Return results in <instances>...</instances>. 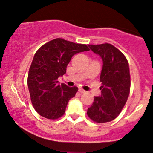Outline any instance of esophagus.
Listing matches in <instances>:
<instances>
[{
  "label": "esophagus",
  "mask_w": 153,
  "mask_h": 153,
  "mask_svg": "<svg viewBox=\"0 0 153 153\" xmlns=\"http://www.w3.org/2000/svg\"><path fill=\"white\" fill-rule=\"evenodd\" d=\"M79 91L80 92V93H85V91L84 90V89H82V88H79Z\"/></svg>",
  "instance_id": "1"
}]
</instances>
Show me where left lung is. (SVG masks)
I'll return each instance as SVG.
<instances>
[{
	"mask_svg": "<svg viewBox=\"0 0 153 153\" xmlns=\"http://www.w3.org/2000/svg\"><path fill=\"white\" fill-rule=\"evenodd\" d=\"M88 46L100 56L103 65L100 74L102 94L94 97L87 114L95 123H104L115 119L127 101L131 85L129 66L123 53L111 44Z\"/></svg>",
	"mask_w": 153,
	"mask_h": 153,
	"instance_id": "left-lung-1",
	"label": "left lung"
}]
</instances>
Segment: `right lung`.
<instances>
[{
	"mask_svg": "<svg viewBox=\"0 0 153 153\" xmlns=\"http://www.w3.org/2000/svg\"><path fill=\"white\" fill-rule=\"evenodd\" d=\"M82 44L58 38L42 45L35 53L29 70L27 85L33 108L42 117L56 120L62 117L68 102L78 91L76 86L59 85V76L74 54L89 51Z\"/></svg>",
	"mask_w": 153,
	"mask_h": 153,
	"instance_id": "1",
	"label": "right lung"
}]
</instances>
